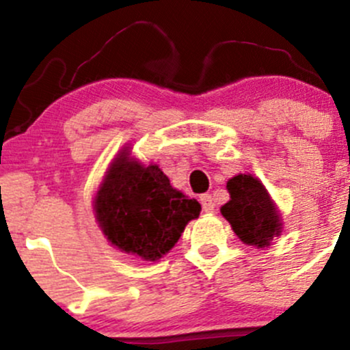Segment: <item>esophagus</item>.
Returning a JSON list of instances; mask_svg holds the SVG:
<instances>
[{
    "mask_svg": "<svg viewBox=\"0 0 350 350\" xmlns=\"http://www.w3.org/2000/svg\"><path fill=\"white\" fill-rule=\"evenodd\" d=\"M200 203L206 213H211V211L215 210V203H213V198H211V195H201Z\"/></svg>",
    "mask_w": 350,
    "mask_h": 350,
    "instance_id": "esophagus-1",
    "label": "esophagus"
}]
</instances>
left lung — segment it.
I'll return each instance as SVG.
<instances>
[{
    "instance_id": "left-lung-1",
    "label": "left lung",
    "mask_w": 350,
    "mask_h": 350,
    "mask_svg": "<svg viewBox=\"0 0 350 350\" xmlns=\"http://www.w3.org/2000/svg\"><path fill=\"white\" fill-rule=\"evenodd\" d=\"M230 201L221 206V215L243 243L269 245L280 235L281 221L262 183L249 174H239L227 183Z\"/></svg>"
}]
</instances>
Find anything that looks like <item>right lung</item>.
I'll use <instances>...</instances> for the list:
<instances>
[{
	"mask_svg": "<svg viewBox=\"0 0 350 350\" xmlns=\"http://www.w3.org/2000/svg\"><path fill=\"white\" fill-rule=\"evenodd\" d=\"M108 241L126 254L157 260L174 247L201 204L176 191L157 165H140L122 152L94 200Z\"/></svg>",
	"mask_w": 350,
	"mask_h": 350,
	"instance_id": "add662e5",
	"label": "right lung"
}]
</instances>
